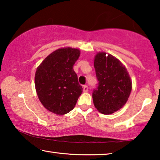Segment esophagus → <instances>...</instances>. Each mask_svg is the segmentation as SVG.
<instances>
[{
    "instance_id": "esophagus-1",
    "label": "esophagus",
    "mask_w": 160,
    "mask_h": 160,
    "mask_svg": "<svg viewBox=\"0 0 160 160\" xmlns=\"http://www.w3.org/2000/svg\"><path fill=\"white\" fill-rule=\"evenodd\" d=\"M88 91V87L87 85H85L83 87V92H87Z\"/></svg>"
}]
</instances>
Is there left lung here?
Segmentation results:
<instances>
[{
  "instance_id": "1",
  "label": "left lung",
  "mask_w": 160,
  "mask_h": 160,
  "mask_svg": "<svg viewBox=\"0 0 160 160\" xmlns=\"http://www.w3.org/2000/svg\"><path fill=\"white\" fill-rule=\"evenodd\" d=\"M94 66L99 81L92 93L94 105L102 113L111 114L128 101L132 90L131 78L118 58L105 52L97 53Z\"/></svg>"
}]
</instances>
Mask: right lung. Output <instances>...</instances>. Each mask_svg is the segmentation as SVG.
Listing matches in <instances>:
<instances>
[{"instance_id": "1", "label": "right lung", "mask_w": 160, "mask_h": 160, "mask_svg": "<svg viewBox=\"0 0 160 160\" xmlns=\"http://www.w3.org/2000/svg\"><path fill=\"white\" fill-rule=\"evenodd\" d=\"M80 54L78 48H61L39 65L35 73V88L46 109L57 115L73 109L82 92L73 66Z\"/></svg>"}]
</instances>
